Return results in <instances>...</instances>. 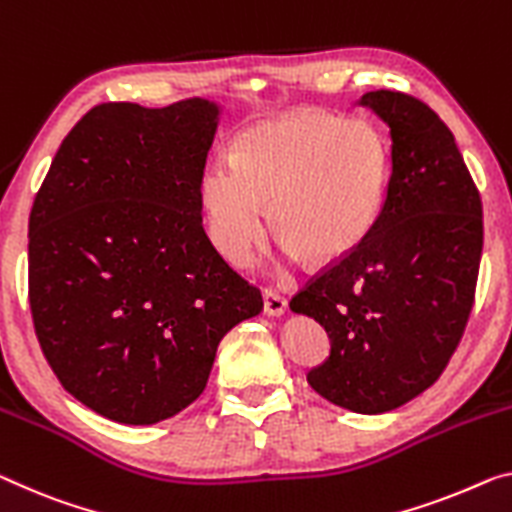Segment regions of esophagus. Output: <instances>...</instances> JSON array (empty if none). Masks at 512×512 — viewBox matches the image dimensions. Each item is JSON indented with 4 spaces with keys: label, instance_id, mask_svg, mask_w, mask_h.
Listing matches in <instances>:
<instances>
[{
    "label": "esophagus",
    "instance_id": "obj_1",
    "mask_svg": "<svg viewBox=\"0 0 512 512\" xmlns=\"http://www.w3.org/2000/svg\"><path fill=\"white\" fill-rule=\"evenodd\" d=\"M263 302H265V313H270V316H281V313H286L288 309V300L279 293L277 288H265Z\"/></svg>",
    "mask_w": 512,
    "mask_h": 512
}]
</instances>
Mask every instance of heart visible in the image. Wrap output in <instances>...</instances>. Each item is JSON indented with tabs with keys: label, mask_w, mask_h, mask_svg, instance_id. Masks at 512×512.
<instances>
[{
	"label": "heart",
	"mask_w": 512,
	"mask_h": 512,
	"mask_svg": "<svg viewBox=\"0 0 512 512\" xmlns=\"http://www.w3.org/2000/svg\"><path fill=\"white\" fill-rule=\"evenodd\" d=\"M387 178L389 148L377 128L306 107L242 130L231 160L203 171L199 192L210 238L233 265L267 238V206L290 254L334 263L371 233Z\"/></svg>",
	"instance_id": "obj_1"
}]
</instances>
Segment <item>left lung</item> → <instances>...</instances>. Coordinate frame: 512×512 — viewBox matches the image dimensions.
<instances>
[{"label": "left lung", "mask_w": 512, "mask_h": 512, "mask_svg": "<svg viewBox=\"0 0 512 512\" xmlns=\"http://www.w3.org/2000/svg\"><path fill=\"white\" fill-rule=\"evenodd\" d=\"M391 135V176L364 242L313 277L290 309L332 350L306 380L343 410L382 414L437 382L465 334L483 251V206L453 132L426 102L368 91Z\"/></svg>", "instance_id": "left-lung-1"}]
</instances>
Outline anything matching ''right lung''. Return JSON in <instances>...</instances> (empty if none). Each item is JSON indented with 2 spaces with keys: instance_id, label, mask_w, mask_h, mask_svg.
<instances>
[{
  "instance_id": "1",
  "label": "right lung",
  "mask_w": 512,
  "mask_h": 512,
  "mask_svg": "<svg viewBox=\"0 0 512 512\" xmlns=\"http://www.w3.org/2000/svg\"><path fill=\"white\" fill-rule=\"evenodd\" d=\"M219 107L102 102L61 141L29 215V306L47 364L105 419L151 426L208 384L261 290L203 231Z\"/></svg>"
}]
</instances>
